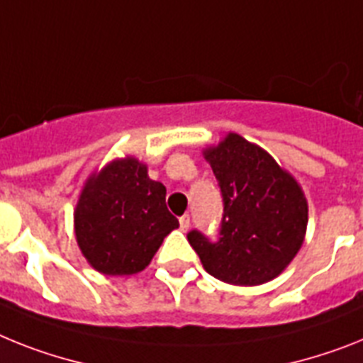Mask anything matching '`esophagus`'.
<instances>
[{"mask_svg": "<svg viewBox=\"0 0 363 363\" xmlns=\"http://www.w3.org/2000/svg\"><path fill=\"white\" fill-rule=\"evenodd\" d=\"M179 223H181V230H188V228H190V216L188 214L181 216Z\"/></svg>", "mask_w": 363, "mask_h": 363, "instance_id": "1", "label": "esophagus"}]
</instances>
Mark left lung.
Here are the masks:
<instances>
[{
  "instance_id": "8db88e82",
  "label": "left lung",
  "mask_w": 363,
  "mask_h": 363,
  "mask_svg": "<svg viewBox=\"0 0 363 363\" xmlns=\"http://www.w3.org/2000/svg\"><path fill=\"white\" fill-rule=\"evenodd\" d=\"M223 197L219 238L199 230L188 242L216 279L258 286L275 279L303 245L308 205L294 177L275 158L236 133L205 149Z\"/></svg>"
}]
</instances>
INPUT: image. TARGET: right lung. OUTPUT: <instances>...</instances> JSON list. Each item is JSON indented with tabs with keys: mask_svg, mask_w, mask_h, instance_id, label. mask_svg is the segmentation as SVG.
<instances>
[{
	"mask_svg": "<svg viewBox=\"0 0 363 363\" xmlns=\"http://www.w3.org/2000/svg\"><path fill=\"white\" fill-rule=\"evenodd\" d=\"M75 238L103 275H133L149 266L179 219L166 206V186L151 181L136 158L112 160L84 184L75 208Z\"/></svg>",
	"mask_w": 363,
	"mask_h": 363,
	"instance_id": "right-lung-1",
	"label": "right lung"
}]
</instances>
